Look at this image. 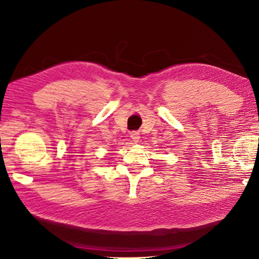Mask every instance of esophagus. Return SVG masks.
I'll return each instance as SVG.
<instances>
[{"mask_svg":"<svg viewBox=\"0 0 259 259\" xmlns=\"http://www.w3.org/2000/svg\"><path fill=\"white\" fill-rule=\"evenodd\" d=\"M130 138L132 139V141H134V142H139L140 134L137 131H132V132H130Z\"/></svg>","mask_w":259,"mask_h":259,"instance_id":"34e87169","label":"esophagus"}]
</instances>
